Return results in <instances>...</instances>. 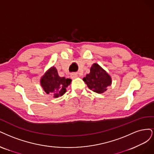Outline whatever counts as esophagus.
<instances>
[{"mask_svg":"<svg viewBox=\"0 0 154 154\" xmlns=\"http://www.w3.org/2000/svg\"><path fill=\"white\" fill-rule=\"evenodd\" d=\"M70 77L72 79H75L78 77V74L77 73H72L70 75Z\"/></svg>","mask_w":154,"mask_h":154,"instance_id":"obj_1","label":"esophagus"}]
</instances>
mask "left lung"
<instances>
[{"mask_svg":"<svg viewBox=\"0 0 154 154\" xmlns=\"http://www.w3.org/2000/svg\"><path fill=\"white\" fill-rule=\"evenodd\" d=\"M83 81L93 91L103 93L112 82L110 75L97 63H94L90 69V73L83 78Z\"/></svg>","mask_w":154,"mask_h":154,"instance_id":"obj_1","label":"left lung"}]
</instances>
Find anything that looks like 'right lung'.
Returning <instances> with one entry per match:
<instances>
[{"instance_id":"1","label":"right lung","mask_w":154,"mask_h":154,"mask_svg":"<svg viewBox=\"0 0 154 154\" xmlns=\"http://www.w3.org/2000/svg\"><path fill=\"white\" fill-rule=\"evenodd\" d=\"M71 81L70 79L59 77L57 69L53 66L41 78L40 84L47 94H52L54 98H57L66 93V88L70 85Z\"/></svg>"}]
</instances>
